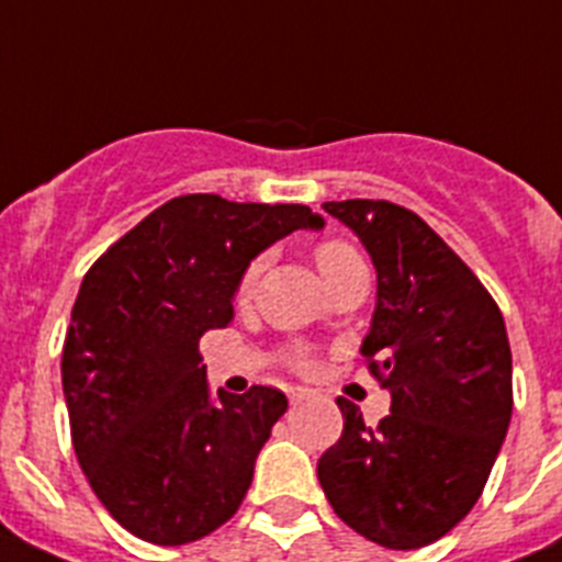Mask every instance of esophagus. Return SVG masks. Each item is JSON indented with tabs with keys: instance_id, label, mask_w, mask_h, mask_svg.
<instances>
[{
	"instance_id": "34e87169",
	"label": "esophagus",
	"mask_w": 562,
	"mask_h": 562,
	"mask_svg": "<svg viewBox=\"0 0 562 562\" xmlns=\"http://www.w3.org/2000/svg\"><path fill=\"white\" fill-rule=\"evenodd\" d=\"M308 395H312V393H308V390L297 387V390H292V393H290V401H292V404H301V401H306Z\"/></svg>"
}]
</instances>
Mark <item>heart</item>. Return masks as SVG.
Masks as SVG:
<instances>
[{"label": "heart", "mask_w": 562, "mask_h": 562, "mask_svg": "<svg viewBox=\"0 0 562 562\" xmlns=\"http://www.w3.org/2000/svg\"><path fill=\"white\" fill-rule=\"evenodd\" d=\"M315 259H317V267H321L323 278L334 276V272H339V270H342V267L357 265V261H362L357 256V250L345 245V241H323V245L315 250ZM261 267H265V259L250 261V267H247L245 276H241V281H239V292H250V290H254V284H256V278H259Z\"/></svg>", "instance_id": "obj_1"}]
</instances>
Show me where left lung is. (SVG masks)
I'll return each mask as SVG.
<instances>
[{
	"label": "left lung",
	"mask_w": 562,
	"mask_h": 562,
	"mask_svg": "<svg viewBox=\"0 0 562 562\" xmlns=\"http://www.w3.org/2000/svg\"><path fill=\"white\" fill-rule=\"evenodd\" d=\"M375 270L362 357L390 393L368 429L351 401L317 460L334 513L387 549L435 543L471 513L513 415V353L496 301L418 214L387 200L323 203Z\"/></svg>",
	"instance_id": "left-lung-1"
}]
</instances>
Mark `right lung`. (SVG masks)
<instances>
[{
  "mask_svg": "<svg viewBox=\"0 0 562 562\" xmlns=\"http://www.w3.org/2000/svg\"><path fill=\"white\" fill-rule=\"evenodd\" d=\"M323 225L308 205L183 194L82 278L60 359L71 442L102 507L136 538L183 547L239 509L286 395L214 393L198 342L234 321L256 256Z\"/></svg>",
  "mask_w": 562,
  "mask_h": 562,
  "instance_id": "add662e5",
  "label": "right lung"
}]
</instances>
